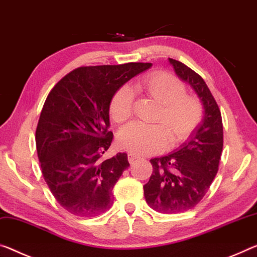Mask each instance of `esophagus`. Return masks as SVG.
I'll list each match as a JSON object with an SVG mask.
<instances>
[{
  "label": "esophagus",
  "instance_id": "esophagus-1",
  "mask_svg": "<svg viewBox=\"0 0 257 257\" xmlns=\"http://www.w3.org/2000/svg\"><path fill=\"white\" fill-rule=\"evenodd\" d=\"M136 159H138V156H136V154H134V153H128V160H129L130 164H133V162L135 161Z\"/></svg>",
  "mask_w": 257,
  "mask_h": 257
}]
</instances>
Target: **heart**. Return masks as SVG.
Returning <instances> with one entry per match:
<instances>
[{
	"mask_svg": "<svg viewBox=\"0 0 257 257\" xmlns=\"http://www.w3.org/2000/svg\"><path fill=\"white\" fill-rule=\"evenodd\" d=\"M140 92L160 104L156 124L132 123L121 130L119 144L134 154H154L167 145L175 148L193 135L203 119L201 101L185 91L182 81L167 72L149 74L133 85L121 87L109 101V116L117 124L133 115L134 92Z\"/></svg>",
	"mask_w": 257,
	"mask_h": 257,
	"instance_id": "1",
	"label": "heart"
}]
</instances>
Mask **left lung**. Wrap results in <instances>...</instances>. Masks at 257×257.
<instances>
[{
	"mask_svg": "<svg viewBox=\"0 0 257 257\" xmlns=\"http://www.w3.org/2000/svg\"><path fill=\"white\" fill-rule=\"evenodd\" d=\"M177 76L189 83L203 105V119L181 149L151 159L153 173L144 185L151 208L164 214L194 208L209 190L218 172L223 150L222 115L216 100L202 77L178 60L169 58Z\"/></svg>",
	"mask_w": 257,
	"mask_h": 257,
	"instance_id": "8db88e82",
	"label": "left lung"
}]
</instances>
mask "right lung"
<instances>
[{
	"instance_id": "1",
	"label": "right lung",
	"mask_w": 257,
	"mask_h": 257,
	"mask_svg": "<svg viewBox=\"0 0 257 257\" xmlns=\"http://www.w3.org/2000/svg\"><path fill=\"white\" fill-rule=\"evenodd\" d=\"M151 63L83 66L49 92L35 141L44 181L64 209L95 217L111 208L113 186L129 167L125 153L100 158L111 146L109 101L117 89Z\"/></svg>"
}]
</instances>
